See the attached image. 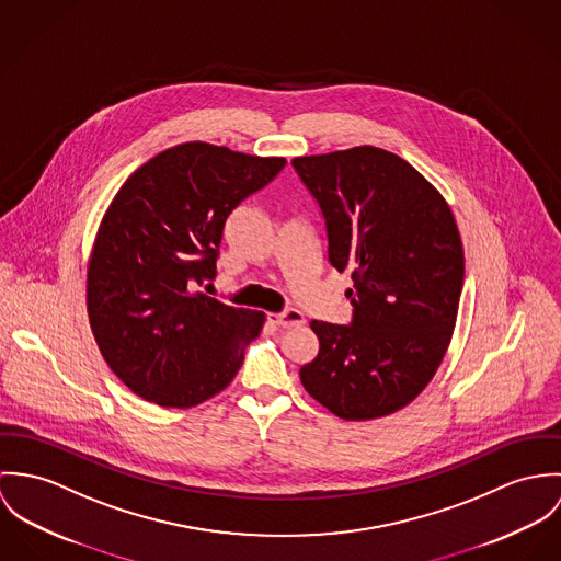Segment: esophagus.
Listing matches in <instances>:
<instances>
[{
	"mask_svg": "<svg viewBox=\"0 0 561 561\" xmlns=\"http://www.w3.org/2000/svg\"><path fill=\"white\" fill-rule=\"evenodd\" d=\"M268 320L279 327V329H290V327H299L306 322V316L299 310L279 311V313H268Z\"/></svg>",
	"mask_w": 561,
	"mask_h": 561,
	"instance_id": "esophagus-1",
	"label": "esophagus"
}]
</instances>
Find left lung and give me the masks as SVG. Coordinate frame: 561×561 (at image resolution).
<instances>
[{
  "label": "left lung",
  "mask_w": 561,
  "mask_h": 561,
  "mask_svg": "<svg viewBox=\"0 0 561 561\" xmlns=\"http://www.w3.org/2000/svg\"><path fill=\"white\" fill-rule=\"evenodd\" d=\"M293 168L320 208L331 266L355 282L348 324L311 320L320 348L301 382L342 420L396 413L431 382L451 340L465 279L454 215L415 168L374 146Z\"/></svg>",
  "instance_id": "left-lung-1"
}]
</instances>
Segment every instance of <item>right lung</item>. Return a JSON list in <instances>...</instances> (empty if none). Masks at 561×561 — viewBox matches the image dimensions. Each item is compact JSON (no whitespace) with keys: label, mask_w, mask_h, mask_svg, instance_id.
<instances>
[{"label":"right lung","mask_w":561,"mask_h":561,"mask_svg":"<svg viewBox=\"0 0 561 561\" xmlns=\"http://www.w3.org/2000/svg\"><path fill=\"white\" fill-rule=\"evenodd\" d=\"M284 165L188 141L144 163L114 197L88 266V313L107 366L139 398L195 407L243 366L264 313L197 288L217 275L232 210Z\"/></svg>","instance_id":"obj_1"}]
</instances>
